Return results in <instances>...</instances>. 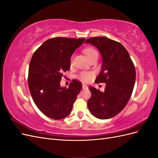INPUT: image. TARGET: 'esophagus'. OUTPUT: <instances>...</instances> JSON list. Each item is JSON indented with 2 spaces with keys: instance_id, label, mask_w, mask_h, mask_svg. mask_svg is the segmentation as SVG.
<instances>
[{
  "instance_id": "1",
  "label": "esophagus",
  "mask_w": 158,
  "mask_h": 158,
  "mask_svg": "<svg viewBox=\"0 0 158 158\" xmlns=\"http://www.w3.org/2000/svg\"><path fill=\"white\" fill-rule=\"evenodd\" d=\"M88 88V86L86 85H85V84H82V88L83 89H85V88Z\"/></svg>"
}]
</instances>
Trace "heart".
Returning <instances> with one entry per match:
<instances>
[{
  "label": "heart",
  "instance_id": "obj_1",
  "mask_svg": "<svg viewBox=\"0 0 158 158\" xmlns=\"http://www.w3.org/2000/svg\"><path fill=\"white\" fill-rule=\"evenodd\" d=\"M83 52L85 55V56H87V58L88 59H89L91 57H92L95 55H98V51L95 49L92 48V47H87V48H85L83 50ZM71 61H72V59H71ZM92 77H93V73H90V72H85V71L81 72V73H80L77 76V78L84 82H89V81L92 79Z\"/></svg>",
  "mask_w": 158,
  "mask_h": 158
}]
</instances>
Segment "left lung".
I'll use <instances>...</instances> for the list:
<instances>
[{
    "instance_id": "left-lung-1",
    "label": "left lung",
    "mask_w": 158,
    "mask_h": 158,
    "mask_svg": "<svg viewBox=\"0 0 158 158\" xmlns=\"http://www.w3.org/2000/svg\"><path fill=\"white\" fill-rule=\"evenodd\" d=\"M85 44L96 47L102 56V70L95 82L106 83L104 92L91 86L88 100L91 114L99 119L114 117L125 107L136 80V70L128 52L121 44L105 37H90Z\"/></svg>"
}]
</instances>
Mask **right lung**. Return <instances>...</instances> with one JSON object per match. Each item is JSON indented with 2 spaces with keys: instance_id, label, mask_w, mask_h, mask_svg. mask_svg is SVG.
Masks as SVG:
<instances>
[{
  "instance_id": "1",
  "label": "right lung",
  "mask_w": 158,
  "mask_h": 158,
  "mask_svg": "<svg viewBox=\"0 0 158 158\" xmlns=\"http://www.w3.org/2000/svg\"><path fill=\"white\" fill-rule=\"evenodd\" d=\"M84 38L54 37L33 53L28 71V86L36 106L45 115L59 120L69 115L82 85L73 80L69 88L60 85L63 73L70 67L72 55Z\"/></svg>"
}]
</instances>
